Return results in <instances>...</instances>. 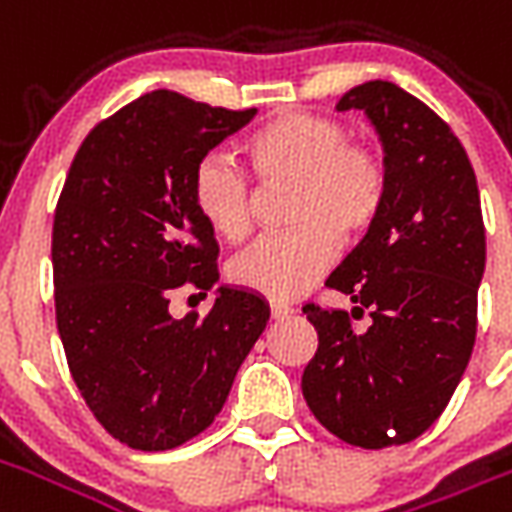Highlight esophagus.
I'll return each mask as SVG.
<instances>
[{"instance_id": "obj_1", "label": "esophagus", "mask_w": 512, "mask_h": 512, "mask_svg": "<svg viewBox=\"0 0 512 512\" xmlns=\"http://www.w3.org/2000/svg\"><path fill=\"white\" fill-rule=\"evenodd\" d=\"M268 310H271V318H274V321H282V318H288L290 312H293V307L285 304V301H271Z\"/></svg>"}]
</instances>
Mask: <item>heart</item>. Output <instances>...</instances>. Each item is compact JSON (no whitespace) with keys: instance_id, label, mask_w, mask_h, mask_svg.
Wrapping results in <instances>:
<instances>
[{"instance_id":"heart-1","label":"heart","mask_w":512,"mask_h":512,"mask_svg":"<svg viewBox=\"0 0 512 512\" xmlns=\"http://www.w3.org/2000/svg\"><path fill=\"white\" fill-rule=\"evenodd\" d=\"M244 158L260 186H290V233L257 241L230 266L233 285L271 301L301 296L332 266L340 238L356 241L378 222L386 169L334 117L285 112L246 136ZM194 211L213 235L241 244L255 230V191L224 158H202L191 178Z\"/></svg>"}]
</instances>
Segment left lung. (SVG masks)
Returning <instances> with one entry per match:
<instances>
[{
    "instance_id": "1",
    "label": "left lung",
    "mask_w": 512,
    "mask_h": 512,
    "mask_svg": "<svg viewBox=\"0 0 512 512\" xmlns=\"http://www.w3.org/2000/svg\"><path fill=\"white\" fill-rule=\"evenodd\" d=\"M384 145L386 200L326 285L356 307H304L318 351L301 392L323 428L365 450L417 439L441 417L477 334L485 227L472 161L430 106L392 82L348 90ZM368 312V326L356 327Z\"/></svg>"
}]
</instances>
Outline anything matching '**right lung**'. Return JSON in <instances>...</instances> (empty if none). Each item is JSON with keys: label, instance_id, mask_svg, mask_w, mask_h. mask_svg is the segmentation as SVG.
I'll list each match as a JSON object with an SVG mask.
<instances>
[{"label": "right lung", "instance_id": "add662e5", "mask_svg": "<svg viewBox=\"0 0 512 512\" xmlns=\"http://www.w3.org/2000/svg\"><path fill=\"white\" fill-rule=\"evenodd\" d=\"M255 112L153 90L101 120L68 169L51 233L57 332L84 403L131 450L200 436L266 329L268 304L241 288H219L202 318L169 312L219 282L191 178Z\"/></svg>", "mask_w": 512, "mask_h": 512}]
</instances>
